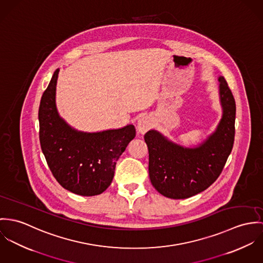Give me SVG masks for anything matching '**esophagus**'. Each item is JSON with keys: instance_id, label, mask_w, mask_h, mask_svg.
<instances>
[{"instance_id": "1", "label": "esophagus", "mask_w": 263, "mask_h": 263, "mask_svg": "<svg viewBox=\"0 0 263 263\" xmlns=\"http://www.w3.org/2000/svg\"><path fill=\"white\" fill-rule=\"evenodd\" d=\"M151 127V121L148 117H141L138 121V130L141 133H145Z\"/></svg>"}]
</instances>
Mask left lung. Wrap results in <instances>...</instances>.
Wrapping results in <instances>:
<instances>
[{
	"instance_id": "obj_1",
	"label": "left lung",
	"mask_w": 263,
	"mask_h": 263,
	"mask_svg": "<svg viewBox=\"0 0 263 263\" xmlns=\"http://www.w3.org/2000/svg\"><path fill=\"white\" fill-rule=\"evenodd\" d=\"M223 117L216 132L202 145L183 148L150 130L144 135L149 152V177L158 193L186 199L208 189L221 175L235 137L236 104L223 77L219 78Z\"/></svg>"
}]
</instances>
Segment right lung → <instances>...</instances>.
Masks as SVG:
<instances>
[{
	"label": "right lung",
	"mask_w": 263,
	"mask_h": 263,
	"mask_svg": "<svg viewBox=\"0 0 263 263\" xmlns=\"http://www.w3.org/2000/svg\"><path fill=\"white\" fill-rule=\"evenodd\" d=\"M59 69L44 90L39 111V140L52 175L65 190L81 196H96L111 184L119 157L135 137L133 125L99 133L71 129L55 107Z\"/></svg>",
	"instance_id": "obj_1"
}]
</instances>
